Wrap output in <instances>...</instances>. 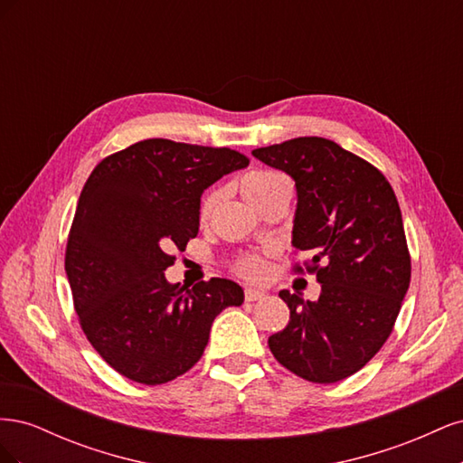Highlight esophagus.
Segmentation results:
<instances>
[{
    "mask_svg": "<svg viewBox=\"0 0 463 463\" xmlns=\"http://www.w3.org/2000/svg\"><path fill=\"white\" fill-rule=\"evenodd\" d=\"M245 299H247V301H259V299H264V291L255 289V288H247V289H245Z\"/></svg>",
    "mask_w": 463,
    "mask_h": 463,
    "instance_id": "obj_1",
    "label": "esophagus"
}]
</instances>
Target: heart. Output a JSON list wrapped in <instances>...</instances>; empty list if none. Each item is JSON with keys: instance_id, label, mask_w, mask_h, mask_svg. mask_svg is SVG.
<instances>
[{"instance_id": "obj_1", "label": "heart", "mask_w": 463, "mask_h": 463, "mask_svg": "<svg viewBox=\"0 0 463 463\" xmlns=\"http://www.w3.org/2000/svg\"><path fill=\"white\" fill-rule=\"evenodd\" d=\"M240 191L243 197L257 208L264 201L274 197V194L282 191H291V184L289 179L279 172L255 170V172L245 174L240 179ZM216 203H218V193H208L201 204V213H199L201 220H206L210 216ZM237 272L247 279H264L266 274H269V264H266V260L260 257H245L237 262Z\"/></svg>"}]
</instances>
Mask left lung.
Returning <instances> with one entry per match:
<instances>
[{
  "instance_id": "1",
  "label": "left lung",
  "mask_w": 463,
  "mask_h": 463,
  "mask_svg": "<svg viewBox=\"0 0 463 463\" xmlns=\"http://www.w3.org/2000/svg\"><path fill=\"white\" fill-rule=\"evenodd\" d=\"M253 156L296 181L291 245L313 255L307 270L320 284L317 301L279 291L289 322L269 338L270 352L309 383L344 381L388 340L410 288L396 194L374 165L322 137L291 138Z\"/></svg>"
}]
</instances>
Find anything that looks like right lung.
<instances>
[{"mask_svg":"<svg viewBox=\"0 0 463 463\" xmlns=\"http://www.w3.org/2000/svg\"><path fill=\"white\" fill-rule=\"evenodd\" d=\"M249 165L232 148L146 138L98 164L80 191L65 272L82 332L111 369L141 384L187 373L214 318L243 303L226 278L191 289L164 276L199 233L204 189Z\"/></svg>","mask_w":463,"mask_h":463,"instance_id":"1","label":"right lung"}]
</instances>
